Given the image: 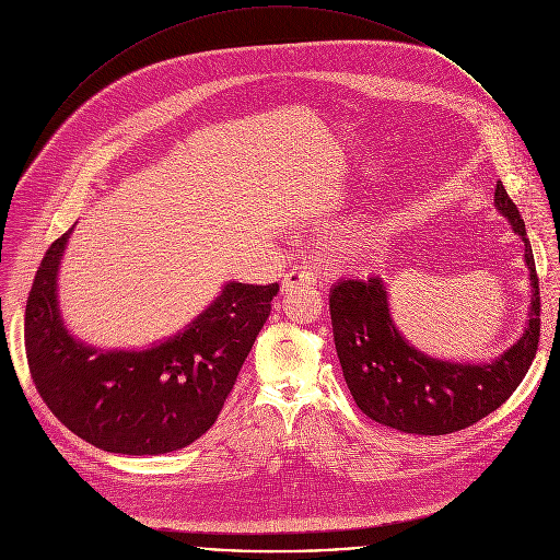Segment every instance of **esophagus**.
<instances>
[{"label": "esophagus", "instance_id": "obj_1", "mask_svg": "<svg viewBox=\"0 0 560 560\" xmlns=\"http://www.w3.org/2000/svg\"><path fill=\"white\" fill-rule=\"evenodd\" d=\"M316 283V272L312 266H296L292 268L290 272L283 275V281H281V292L283 294H292L301 288H312Z\"/></svg>", "mask_w": 560, "mask_h": 560}]
</instances>
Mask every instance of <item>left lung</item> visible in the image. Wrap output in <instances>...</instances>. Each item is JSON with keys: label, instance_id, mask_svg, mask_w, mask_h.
Segmentation results:
<instances>
[{"label": "left lung", "instance_id": "8db88e82", "mask_svg": "<svg viewBox=\"0 0 560 560\" xmlns=\"http://www.w3.org/2000/svg\"><path fill=\"white\" fill-rule=\"evenodd\" d=\"M494 206L525 246L532 294L523 335L490 361H450L415 348L394 324L381 277L332 285L330 314L343 378L372 421L421 436L458 432L501 408L525 378L540 337L538 277L525 221L501 182Z\"/></svg>", "mask_w": 560, "mask_h": 560}]
</instances>
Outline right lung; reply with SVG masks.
<instances>
[{"instance_id": "1", "label": "right lung", "mask_w": 560, "mask_h": 560, "mask_svg": "<svg viewBox=\"0 0 560 560\" xmlns=\"http://www.w3.org/2000/svg\"><path fill=\"white\" fill-rule=\"evenodd\" d=\"M74 225L46 250L26 303V357L50 412L115 454H166L206 434L270 314L279 283H223L192 322L145 350H106L74 337L57 277Z\"/></svg>"}]
</instances>
